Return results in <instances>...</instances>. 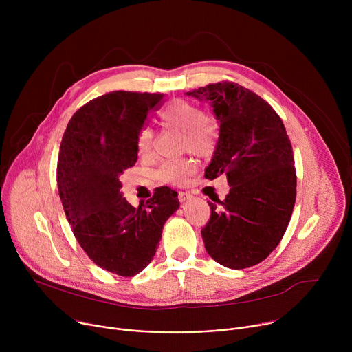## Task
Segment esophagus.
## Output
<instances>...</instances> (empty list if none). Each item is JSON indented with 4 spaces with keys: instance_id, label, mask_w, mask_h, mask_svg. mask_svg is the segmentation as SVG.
<instances>
[{
    "instance_id": "obj_1",
    "label": "esophagus",
    "mask_w": 352,
    "mask_h": 352,
    "mask_svg": "<svg viewBox=\"0 0 352 352\" xmlns=\"http://www.w3.org/2000/svg\"><path fill=\"white\" fill-rule=\"evenodd\" d=\"M178 199L181 204H185V202H188V200L192 199V195L189 192H178Z\"/></svg>"
}]
</instances>
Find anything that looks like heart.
Wrapping results in <instances>:
<instances>
[{"label": "heart", "mask_w": 352, "mask_h": 352, "mask_svg": "<svg viewBox=\"0 0 352 352\" xmlns=\"http://www.w3.org/2000/svg\"><path fill=\"white\" fill-rule=\"evenodd\" d=\"M164 128L182 131V148L199 157H210L219 147L221 125L216 116L206 114L205 110L186 100H175L166 106L159 114ZM155 131L152 128H142L138 133V152L142 156H148L153 152ZM195 171V163L189 157L167 160L159 168V178L163 182L181 185Z\"/></svg>", "instance_id": "1"}]
</instances>
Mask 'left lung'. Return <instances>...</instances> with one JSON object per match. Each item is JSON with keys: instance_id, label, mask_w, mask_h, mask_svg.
<instances>
[{"instance_id": "obj_1", "label": "left lung", "mask_w": 352, "mask_h": 352, "mask_svg": "<svg viewBox=\"0 0 352 352\" xmlns=\"http://www.w3.org/2000/svg\"><path fill=\"white\" fill-rule=\"evenodd\" d=\"M186 94L210 102L221 125L205 178L226 174L231 186L224 200L209 202L205 248L226 267L255 266L283 239L295 205L296 173L287 131L266 100L235 82Z\"/></svg>"}]
</instances>
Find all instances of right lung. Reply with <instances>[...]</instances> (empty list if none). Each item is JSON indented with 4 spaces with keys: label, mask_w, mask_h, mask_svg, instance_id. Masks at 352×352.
Returning a JSON list of instances; mask_svg holds the SVG:
<instances>
[{
    "label": "right lung",
    "mask_w": 352,
    "mask_h": 352,
    "mask_svg": "<svg viewBox=\"0 0 352 352\" xmlns=\"http://www.w3.org/2000/svg\"><path fill=\"white\" fill-rule=\"evenodd\" d=\"M162 103V93L98 96L72 116L60 147L57 184L72 232L97 266L122 277L153 259L164 223L179 208L168 186L139 208L120 192V174L138 160V133Z\"/></svg>",
    "instance_id": "1"
}]
</instances>
